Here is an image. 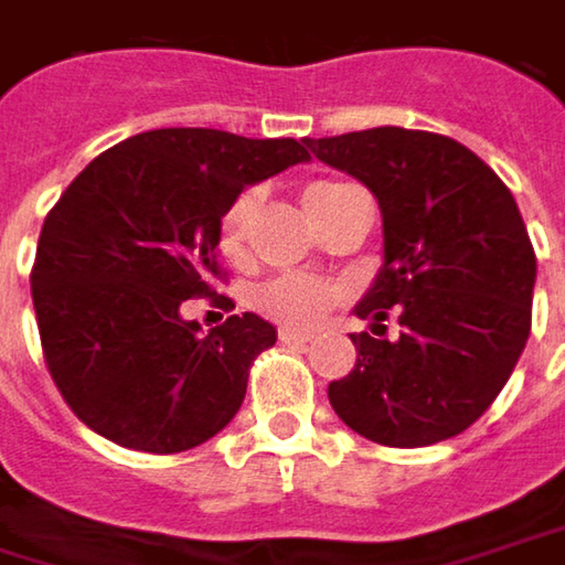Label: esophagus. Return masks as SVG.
I'll return each instance as SVG.
<instances>
[{"mask_svg":"<svg viewBox=\"0 0 565 565\" xmlns=\"http://www.w3.org/2000/svg\"><path fill=\"white\" fill-rule=\"evenodd\" d=\"M278 339H281L284 345H307L313 335H310V332H300V329H281Z\"/></svg>","mask_w":565,"mask_h":565,"instance_id":"1","label":"esophagus"}]
</instances>
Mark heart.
<instances>
[{"label":"heart","mask_w":565,"mask_h":565,"mask_svg":"<svg viewBox=\"0 0 565 565\" xmlns=\"http://www.w3.org/2000/svg\"><path fill=\"white\" fill-rule=\"evenodd\" d=\"M349 191V184L339 182H313L303 191V204L316 223L335 207V201ZM258 211V191L249 188L230 201V207L220 216V249L226 258H243L249 243L252 216ZM342 300L339 284L307 278V275H284L275 281H265L255 287L252 307L265 319L281 322L284 329H310L322 316L329 313Z\"/></svg>","instance_id":"obj_1"}]
</instances>
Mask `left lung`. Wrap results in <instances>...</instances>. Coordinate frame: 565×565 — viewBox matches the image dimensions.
Listing matches in <instances>:
<instances>
[{
    "label": "left lung",
    "instance_id": "left-lung-1",
    "mask_svg": "<svg viewBox=\"0 0 565 565\" xmlns=\"http://www.w3.org/2000/svg\"><path fill=\"white\" fill-rule=\"evenodd\" d=\"M367 184L383 214V268L354 307L358 361L329 383L351 431L386 448L448 441L480 418L531 335L537 258L505 182L463 143L406 127L307 140ZM401 332L383 340L385 316Z\"/></svg>",
    "mask_w": 565,
    "mask_h": 565
}]
</instances>
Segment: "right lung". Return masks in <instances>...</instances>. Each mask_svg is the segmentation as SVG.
<instances>
[{
  "label": "right lung",
  "instance_id": "right-lung-1",
  "mask_svg": "<svg viewBox=\"0 0 565 565\" xmlns=\"http://www.w3.org/2000/svg\"><path fill=\"white\" fill-rule=\"evenodd\" d=\"M307 159V140L162 127L73 179L44 220L31 297L47 371L79 422L147 454L198 448L230 425L278 332L243 313L204 335L182 307L216 294L230 201Z\"/></svg>",
  "mask_w": 565,
  "mask_h": 565
}]
</instances>
